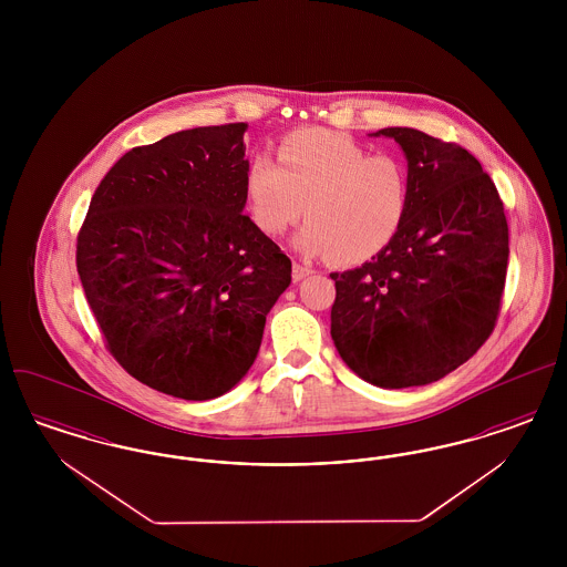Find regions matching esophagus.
Masks as SVG:
<instances>
[{"label": "esophagus", "instance_id": "1", "mask_svg": "<svg viewBox=\"0 0 567 567\" xmlns=\"http://www.w3.org/2000/svg\"><path fill=\"white\" fill-rule=\"evenodd\" d=\"M312 268L310 266H303V264H299V261H293V280L299 282V280H303L306 276H310L312 274Z\"/></svg>", "mask_w": 567, "mask_h": 567}]
</instances>
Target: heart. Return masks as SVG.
<instances>
[{
    "mask_svg": "<svg viewBox=\"0 0 567 567\" xmlns=\"http://www.w3.org/2000/svg\"><path fill=\"white\" fill-rule=\"evenodd\" d=\"M246 167L252 220L268 236H282L301 215L308 223L297 246L308 255L329 252L336 264H361L395 240L410 206L405 163L370 155L351 135L299 130Z\"/></svg>",
    "mask_w": 567,
    "mask_h": 567,
    "instance_id": "1",
    "label": "heart"
}]
</instances>
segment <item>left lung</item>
Returning a JSON list of instances; mask_svg holds the SVG:
<instances>
[{"instance_id": "obj_1", "label": "left lung", "mask_w": 567, "mask_h": 567, "mask_svg": "<svg viewBox=\"0 0 567 567\" xmlns=\"http://www.w3.org/2000/svg\"><path fill=\"white\" fill-rule=\"evenodd\" d=\"M374 135L402 146L410 206L372 261L331 274V338L357 377L382 389L421 386L457 370L497 323L508 223L491 176L455 142L410 127Z\"/></svg>"}]
</instances>
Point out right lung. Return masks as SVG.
Masks as SVG:
<instances>
[{
    "label": "right lung",
    "instance_id": "obj_1",
    "mask_svg": "<svg viewBox=\"0 0 567 567\" xmlns=\"http://www.w3.org/2000/svg\"><path fill=\"white\" fill-rule=\"evenodd\" d=\"M246 123L135 146L91 197L76 268L106 349L181 400L227 393L250 370L291 259L243 215Z\"/></svg>",
    "mask_w": 567,
    "mask_h": 567
}]
</instances>
